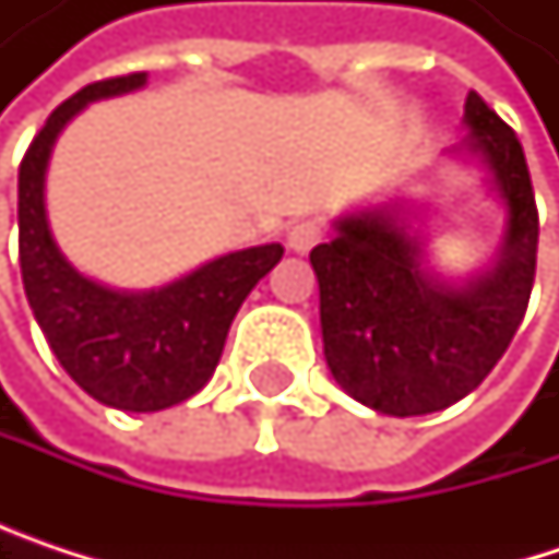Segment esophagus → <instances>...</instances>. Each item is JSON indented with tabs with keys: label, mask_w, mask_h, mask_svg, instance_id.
<instances>
[{
	"label": "esophagus",
	"mask_w": 559,
	"mask_h": 559,
	"mask_svg": "<svg viewBox=\"0 0 559 559\" xmlns=\"http://www.w3.org/2000/svg\"><path fill=\"white\" fill-rule=\"evenodd\" d=\"M320 239H323V226L317 219H300V223H294L287 229V249L297 252V255L310 252Z\"/></svg>",
	"instance_id": "34e87169"
}]
</instances>
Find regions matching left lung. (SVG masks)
<instances>
[{"mask_svg": "<svg viewBox=\"0 0 559 559\" xmlns=\"http://www.w3.org/2000/svg\"><path fill=\"white\" fill-rule=\"evenodd\" d=\"M469 139L450 155L489 170L504 210L499 255L463 281L427 265L404 200L346 213L310 252L320 284L323 356L336 385L389 414H433L476 389L518 333L537 265V206L521 142L479 93L466 96Z\"/></svg>", "mask_w": 559, "mask_h": 559, "instance_id": "left-lung-1", "label": "left lung"}]
</instances>
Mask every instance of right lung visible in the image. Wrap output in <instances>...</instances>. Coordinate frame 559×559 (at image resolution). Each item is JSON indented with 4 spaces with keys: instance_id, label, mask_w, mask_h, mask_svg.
Listing matches in <instances>:
<instances>
[{
    "instance_id": "1",
    "label": "right lung",
    "mask_w": 559,
    "mask_h": 559,
    "mask_svg": "<svg viewBox=\"0 0 559 559\" xmlns=\"http://www.w3.org/2000/svg\"><path fill=\"white\" fill-rule=\"evenodd\" d=\"M145 83L148 73H129L73 93L48 116L19 168V262L35 320L80 389L135 414L180 404L213 379L233 317L284 255L278 242L226 252L148 290L99 284L67 262L45 206L57 135L90 103L135 93Z\"/></svg>"
}]
</instances>
